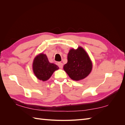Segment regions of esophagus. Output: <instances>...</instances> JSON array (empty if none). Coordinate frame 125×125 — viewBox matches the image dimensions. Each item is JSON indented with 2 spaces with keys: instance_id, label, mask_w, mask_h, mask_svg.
Wrapping results in <instances>:
<instances>
[{
  "instance_id": "1",
  "label": "esophagus",
  "mask_w": 125,
  "mask_h": 125,
  "mask_svg": "<svg viewBox=\"0 0 125 125\" xmlns=\"http://www.w3.org/2000/svg\"><path fill=\"white\" fill-rule=\"evenodd\" d=\"M57 65L58 67H59L60 69H62L63 68V63L61 62H58L57 63Z\"/></svg>"
}]
</instances>
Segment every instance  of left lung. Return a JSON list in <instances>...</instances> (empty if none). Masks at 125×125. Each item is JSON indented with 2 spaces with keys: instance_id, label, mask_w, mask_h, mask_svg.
<instances>
[{
  "instance_id": "obj_1",
  "label": "left lung",
  "mask_w": 125,
  "mask_h": 125,
  "mask_svg": "<svg viewBox=\"0 0 125 125\" xmlns=\"http://www.w3.org/2000/svg\"><path fill=\"white\" fill-rule=\"evenodd\" d=\"M92 65L86 52L82 47L71 49L68 55V62L63 69L74 81L85 78L91 71Z\"/></svg>"
}]
</instances>
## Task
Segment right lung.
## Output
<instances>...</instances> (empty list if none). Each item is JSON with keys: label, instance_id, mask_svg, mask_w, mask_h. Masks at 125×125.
I'll use <instances>...</instances> for the list:
<instances>
[{"label": "right lung", "instance_id": "obj_1", "mask_svg": "<svg viewBox=\"0 0 125 125\" xmlns=\"http://www.w3.org/2000/svg\"><path fill=\"white\" fill-rule=\"evenodd\" d=\"M33 69L36 77L42 81L48 80L55 70L58 69L57 66L49 62L47 56L41 54L34 58Z\"/></svg>", "mask_w": 125, "mask_h": 125}]
</instances>
